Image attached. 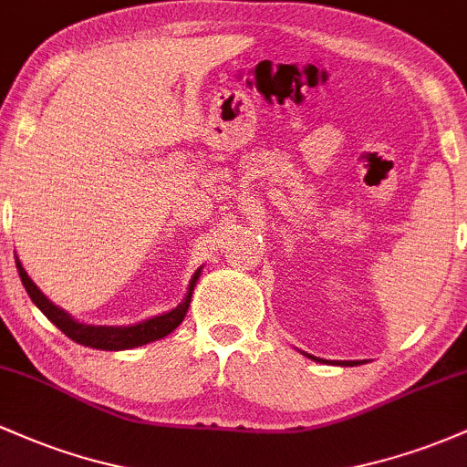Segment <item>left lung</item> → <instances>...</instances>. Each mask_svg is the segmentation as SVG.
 Here are the masks:
<instances>
[{
	"label": "left lung",
	"instance_id": "1",
	"mask_svg": "<svg viewBox=\"0 0 467 467\" xmlns=\"http://www.w3.org/2000/svg\"><path fill=\"white\" fill-rule=\"evenodd\" d=\"M303 356L312 358V360H316V362H327V360H318V358L309 356V353H305V351H303ZM334 364H340V367H356V364H364V362H358V360H337V362H334Z\"/></svg>",
	"mask_w": 467,
	"mask_h": 467
}]
</instances>
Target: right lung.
I'll use <instances>...</instances> for the list:
<instances>
[{"label":"right lung","mask_w":467,"mask_h":467,"mask_svg":"<svg viewBox=\"0 0 467 467\" xmlns=\"http://www.w3.org/2000/svg\"><path fill=\"white\" fill-rule=\"evenodd\" d=\"M17 264L21 283H24L26 292L32 298V303L41 309L47 316V320H52L58 329L63 331L67 337H72L74 342L83 347H92V349H100V351H125V349H133V347H142L149 345V342L160 340V337L169 336L171 331L178 329V325L184 320L186 312H189L191 305V296L192 289H195L197 281H200L202 267H197L195 275H192L189 289H186V296L178 307H173L171 312H164L160 316H153V318L140 320L136 325H88V323H78L72 314H67L66 309H61L58 305H55L50 298L41 292L39 287L35 285V281L28 276V272L24 270L21 265L19 256L15 259Z\"/></svg>","instance_id":"1"}]
</instances>
